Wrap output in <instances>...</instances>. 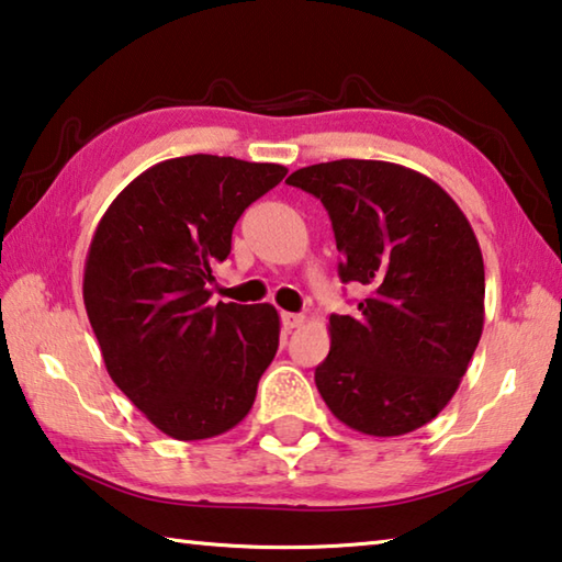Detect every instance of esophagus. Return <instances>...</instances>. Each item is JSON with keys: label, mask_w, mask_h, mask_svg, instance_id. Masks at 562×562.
I'll return each mask as SVG.
<instances>
[{"label": "esophagus", "mask_w": 562, "mask_h": 562, "mask_svg": "<svg viewBox=\"0 0 562 562\" xmlns=\"http://www.w3.org/2000/svg\"><path fill=\"white\" fill-rule=\"evenodd\" d=\"M304 322V317L302 315H294V312H282V327L284 329H297L300 325Z\"/></svg>", "instance_id": "obj_1"}]
</instances>
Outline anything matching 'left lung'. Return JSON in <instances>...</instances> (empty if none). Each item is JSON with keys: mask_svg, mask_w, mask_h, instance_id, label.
Masks as SVG:
<instances>
[{"mask_svg": "<svg viewBox=\"0 0 562 562\" xmlns=\"http://www.w3.org/2000/svg\"><path fill=\"white\" fill-rule=\"evenodd\" d=\"M288 183L327 207L339 280L369 288L359 315H331L315 369L322 398L367 436H402L451 402L483 331V255L461 207L431 178L341 158Z\"/></svg>", "mask_w": 562, "mask_h": 562, "instance_id": "obj_1", "label": "left lung"}]
</instances>
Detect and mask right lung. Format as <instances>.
<instances>
[{
    "mask_svg": "<svg viewBox=\"0 0 562 562\" xmlns=\"http://www.w3.org/2000/svg\"><path fill=\"white\" fill-rule=\"evenodd\" d=\"M288 176L278 164L183 156L156 164L103 213L83 304L103 364L150 424L178 441L231 431L280 345L272 304H211L245 207Z\"/></svg>",
    "mask_w": 562,
    "mask_h": 562,
    "instance_id": "obj_1",
    "label": "right lung"
}]
</instances>
